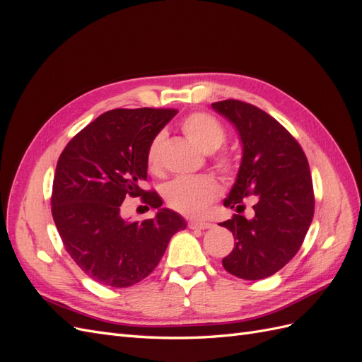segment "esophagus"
<instances>
[{"instance_id":"1","label":"esophagus","mask_w":362,"mask_h":362,"mask_svg":"<svg viewBox=\"0 0 362 362\" xmlns=\"http://www.w3.org/2000/svg\"><path fill=\"white\" fill-rule=\"evenodd\" d=\"M214 225L210 223V222H199V221H192L189 222V228L190 229H201V231H204V229H210L213 228Z\"/></svg>"}]
</instances>
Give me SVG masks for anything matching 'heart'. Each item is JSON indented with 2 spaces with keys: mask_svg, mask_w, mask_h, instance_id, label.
Masks as SVG:
<instances>
[{
  "mask_svg": "<svg viewBox=\"0 0 362 362\" xmlns=\"http://www.w3.org/2000/svg\"><path fill=\"white\" fill-rule=\"evenodd\" d=\"M184 136L192 145H194L205 154H211L222 146L226 139L225 128L216 117L208 113H193L185 117L181 124ZM164 141V133H158L146 151V164L151 172H160L161 169V146ZM218 168L229 170L233 168V160L222 157L218 160ZM221 187L210 177H193V178H177L164 185L163 196L166 204L184 216L196 217L201 216L206 206L213 202Z\"/></svg>",
  "mask_w": 362,
  "mask_h": 362,
  "instance_id": "obj_1",
  "label": "heart"
}]
</instances>
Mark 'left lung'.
Here are the masks:
<instances>
[{"mask_svg":"<svg viewBox=\"0 0 362 362\" xmlns=\"http://www.w3.org/2000/svg\"><path fill=\"white\" fill-rule=\"evenodd\" d=\"M211 107L235 128L242 144V161L223 205L238 211L243 199L257 196L254 217L235 214L221 223L235 240L222 264L237 278L264 279L298 254L313 222L310 164L288 131L258 107L235 100Z\"/></svg>","mask_w":362,"mask_h":362,"instance_id":"8db88e82","label":"left lung"}]
</instances>
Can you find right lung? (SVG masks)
I'll return each instance as SVG.
<instances>
[{"label": "right lung", "mask_w": 362, "mask_h": 362, "mask_svg": "<svg viewBox=\"0 0 362 362\" xmlns=\"http://www.w3.org/2000/svg\"><path fill=\"white\" fill-rule=\"evenodd\" d=\"M177 110L116 108L83 128L57 161L52 218L71 258L93 281L125 288L157 267L175 233L187 222L163 208L148 181L146 151ZM127 194L159 208L152 219L129 223L119 214Z\"/></svg>", "instance_id": "obj_1"}]
</instances>
